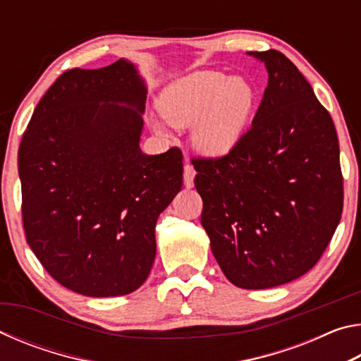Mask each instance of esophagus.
Segmentation results:
<instances>
[{
	"mask_svg": "<svg viewBox=\"0 0 361 361\" xmlns=\"http://www.w3.org/2000/svg\"><path fill=\"white\" fill-rule=\"evenodd\" d=\"M194 176H195L194 167H192L189 162H186V164H185V186H186V188H192V185H194Z\"/></svg>",
	"mask_w": 361,
	"mask_h": 361,
	"instance_id": "34e87169",
	"label": "esophagus"
}]
</instances>
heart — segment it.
Returning <instances> with one entry per match:
<instances>
[{"label":"heart","mask_w":361,"mask_h":361,"mask_svg":"<svg viewBox=\"0 0 361 361\" xmlns=\"http://www.w3.org/2000/svg\"><path fill=\"white\" fill-rule=\"evenodd\" d=\"M255 105L245 79L219 71H197L173 82L159 109L175 127L195 126L194 142L205 154L221 156L239 142Z\"/></svg>","instance_id":"heart-1"}]
</instances>
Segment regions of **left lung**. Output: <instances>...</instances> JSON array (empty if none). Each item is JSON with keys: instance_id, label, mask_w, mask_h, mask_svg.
I'll return each instance as SVG.
<instances>
[{"instance_id": "1", "label": "left lung", "mask_w": 361, "mask_h": 361, "mask_svg": "<svg viewBox=\"0 0 361 361\" xmlns=\"http://www.w3.org/2000/svg\"><path fill=\"white\" fill-rule=\"evenodd\" d=\"M247 54L269 73L252 127L228 154L191 162L223 274L262 290L319 262L339 224L344 185L333 119L307 79L276 49Z\"/></svg>"}]
</instances>
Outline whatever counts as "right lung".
<instances>
[{
  "label": "right lung",
  "mask_w": 361,
  "mask_h": 361,
  "mask_svg": "<svg viewBox=\"0 0 361 361\" xmlns=\"http://www.w3.org/2000/svg\"><path fill=\"white\" fill-rule=\"evenodd\" d=\"M145 99L126 60L66 70L22 135L27 242L49 276L79 295L122 296L145 283L157 216L181 189L180 148L156 156L140 149Z\"/></svg>",
  "instance_id": "add662e5"
}]
</instances>
